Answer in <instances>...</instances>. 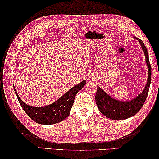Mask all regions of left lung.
<instances>
[{
    "mask_svg": "<svg viewBox=\"0 0 159 159\" xmlns=\"http://www.w3.org/2000/svg\"><path fill=\"white\" fill-rule=\"evenodd\" d=\"M134 38L139 41L142 50L144 52L145 62L148 71L147 82L144 90L138 96L127 101H121L114 98L104 92L100 87H98L95 95V101L100 112L108 118L114 120H123L135 115L143 107L148 94L151 81V66L149 62L148 53L143 41L135 37Z\"/></svg>",
    "mask_w": 159,
    "mask_h": 159,
    "instance_id": "1",
    "label": "left lung"
}]
</instances>
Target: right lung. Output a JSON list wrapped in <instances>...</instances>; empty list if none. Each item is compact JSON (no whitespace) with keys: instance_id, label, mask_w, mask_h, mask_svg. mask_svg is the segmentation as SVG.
<instances>
[{"instance_id":"obj_1","label":"right lung","mask_w":159,"mask_h":159,"mask_svg":"<svg viewBox=\"0 0 159 159\" xmlns=\"http://www.w3.org/2000/svg\"><path fill=\"white\" fill-rule=\"evenodd\" d=\"M85 83V80H83L71 88L54 103L42 107H34L26 104L21 101L16 90L14 88L19 103L26 114L36 123L48 125L60 122L69 116L76 95L83 88Z\"/></svg>"}]
</instances>
